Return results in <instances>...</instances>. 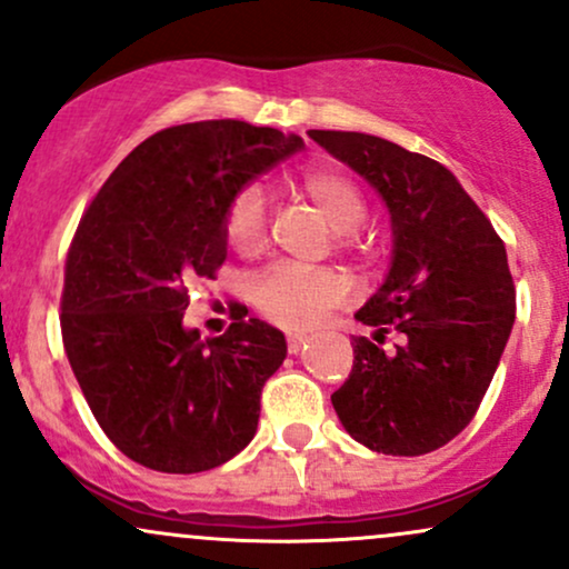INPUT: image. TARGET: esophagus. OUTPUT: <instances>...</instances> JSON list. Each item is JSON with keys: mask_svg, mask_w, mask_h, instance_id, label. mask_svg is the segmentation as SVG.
Returning a JSON list of instances; mask_svg holds the SVG:
<instances>
[{"mask_svg": "<svg viewBox=\"0 0 569 569\" xmlns=\"http://www.w3.org/2000/svg\"><path fill=\"white\" fill-rule=\"evenodd\" d=\"M307 348V337L305 335H289V352H302Z\"/></svg>", "mask_w": 569, "mask_h": 569, "instance_id": "1", "label": "esophagus"}]
</instances>
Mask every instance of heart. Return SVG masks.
I'll return each instance as SVG.
<instances>
[{
  "label": "heart",
  "mask_w": 569,
  "mask_h": 569,
  "mask_svg": "<svg viewBox=\"0 0 569 569\" xmlns=\"http://www.w3.org/2000/svg\"><path fill=\"white\" fill-rule=\"evenodd\" d=\"M297 192L323 213L339 234L352 232L367 217L358 187L337 171L312 168L297 179ZM224 234L238 253H257L267 240V206L259 187H246L234 194L224 217ZM257 310L267 321L283 329L302 331L316 326L326 310L342 305L348 283L335 270H305L297 264H278L262 272L251 286Z\"/></svg>",
  "instance_id": "heart-1"
}]
</instances>
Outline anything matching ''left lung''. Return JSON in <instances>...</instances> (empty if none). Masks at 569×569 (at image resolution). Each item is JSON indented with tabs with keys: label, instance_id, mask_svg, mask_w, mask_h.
<instances>
[{
	"label": "left lung",
	"instance_id": "8db88e82",
	"mask_svg": "<svg viewBox=\"0 0 569 569\" xmlns=\"http://www.w3.org/2000/svg\"><path fill=\"white\" fill-rule=\"evenodd\" d=\"M307 136L380 192L393 230L388 276L356 312L375 335L352 337L356 361L331 403L371 452L428 455L473 420L511 337L506 246L441 162L369 133Z\"/></svg>",
	"mask_w": 569,
	"mask_h": 569
}]
</instances>
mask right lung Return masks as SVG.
<instances>
[{
  "instance_id": "right-lung-1",
  "label": "right lung",
  "mask_w": 569,
  "mask_h": 569,
  "mask_svg": "<svg viewBox=\"0 0 569 569\" xmlns=\"http://www.w3.org/2000/svg\"><path fill=\"white\" fill-rule=\"evenodd\" d=\"M302 147L240 120L166 128L84 211L63 276V348L98 426L139 466L211 471L257 433L283 331L240 312L224 335L202 339L184 326L187 283L227 259L234 194Z\"/></svg>"
}]
</instances>
